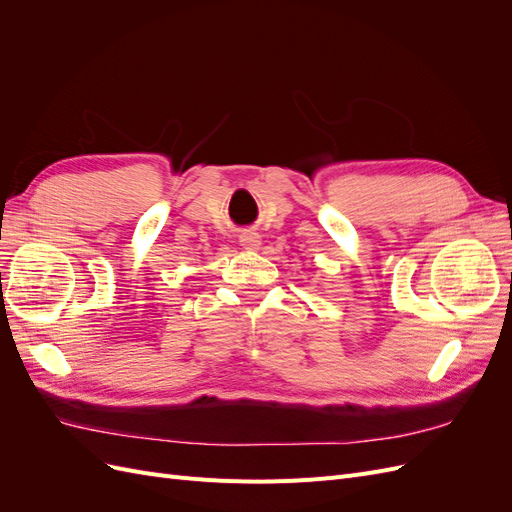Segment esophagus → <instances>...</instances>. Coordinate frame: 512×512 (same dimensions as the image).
I'll return each instance as SVG.
<instances>
[{
  "label": "esophagus",
  "mask_w": 512,
  "mask_h": 512,
  "mask_svg": "<svg viewBox=\"0 0 512 512\" xmlns=\"http://www.w3.org/2000/svg\"><path fill=\"white\" fill-rule=\"evenodd\" d=\"M239 241H241L245 250H258V247H260V235L254 230H243Z\"/></svg>",
  "instance_id": "esophagus-1"
}]
</instances>
